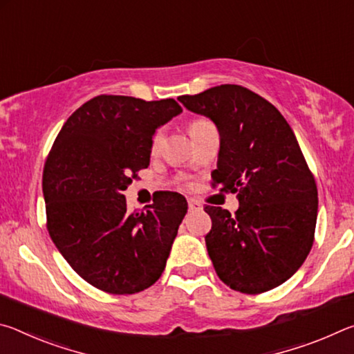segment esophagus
Segmentation results:
<instances>
[{
	"label": "esophagus",
	"mask_w": 354,
	"mask_h": 354,
	"mask_svg": "<svg viewBox=\"0 0 354 354\" xmlns=\"http://www.w3.org/2000/svg\"><path fill=\"white\" fill-rule=\"evenodd\" d=\"M198 209H201L200 203L195 201V200H189V211H198Z\"/></svg>",
	"instance_id": "1"
}]
</instances>
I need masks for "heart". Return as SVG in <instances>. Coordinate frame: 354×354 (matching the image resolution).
I'll list each match as a JSON object with an SVG mask.
<instances>
[{
  "mask_svg": "<svg viewBox=\"0 0 354 354\" xmlns=\"http://www.w3.org/2000/svg\"><path fill=\"white\" fill-rule=\"evenodd\" d=\"M209 123L207 120H203V118H200V120H194V122L190 123V127H189V133L190 134H194V133H196V131H200V129H203V128H206V127H209ZM159 143V136H156L154 137V142H153V145L156 147Z\"/></svg>",
  "mask_w": 354,
  "mask_h": 354,
  "instance_id": "b5f03b06",
  "label": "heart"
}]
</instances>
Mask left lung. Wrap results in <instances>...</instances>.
Wrapping results in <instances>:
<instances>
[{"instance_id":"left-lung-1","label":"left lung","mask_w":354,"mask_h":354,"mask_svg":"<svg viewBox=\"0 0 354 354\" xmlns=\"http://www.w3.org/2000/svg\"><path fill=\"white\" fill-rule=\"evenodd\" d=\"M212 120L220 134L214 185L239 196V209L206 206V247L218 278L232 290L262 293L286 283L314 242L317 185L289 123L267 100L223 84L178 98Z\"/></svg>"}]
</instances>
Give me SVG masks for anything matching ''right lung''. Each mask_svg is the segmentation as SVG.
Wrapping results in <instances>:
<instances>
[{
	"label": "right lung",
	"instance_id": "right-lung-1",
	"mask_svg": "<svg viewBox=\"0 0 354 354\" xmlns=\"http://www.w3.org/2000/svg\"><path fill=\"white\" fill-rule=\"evenodd\" d=\"M181 112L173 98L100 95L71 113L48 154V232L70 267L100 290H145L164 272L187 201L162 192L147 211L133 212L123 192L149 165L156 129Z\"/></svg>",
	"mask_w": 354,
	"mask_h": 354
}]
</instances>
